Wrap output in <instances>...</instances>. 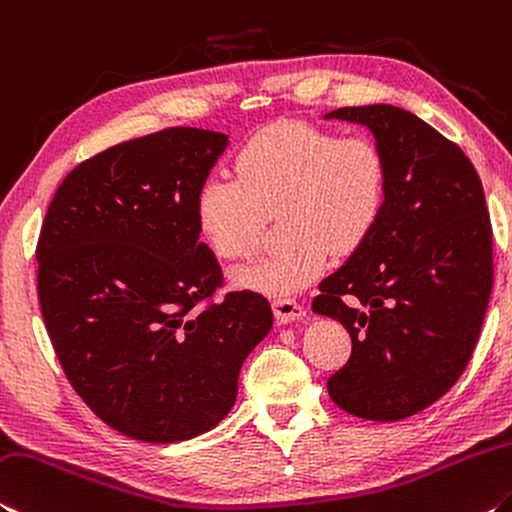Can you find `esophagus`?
<instances>
[{"label": "esophagus", "instance_id": "1", "mask_svg": "<svg viewBox=\"0 0 512 512\" xmlns=\"http://www.w3.org/2000/svg\"><path fill=\"white\" fill-rule=\"evenodd\" d=\"M272 311H274L276 320H279V322H297L306 315L304 306H301L297 299H290V297L276 299L272 304Z\"/></svg>", "mask_w": 512, "mask_h": 512}]
</instances>
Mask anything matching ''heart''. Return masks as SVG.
I'll list each match as a JSON object with an SVG mask.
<instances>
[{"label":"heart","mask_w":512,"mask_h":512,"mask_svg":"<svg viewBox=\"0 0 512 512\" xmlns=\"http://www.w3.org/2000/svg\"><path fill=\"white\" fill-rule=\"evenodd\" d=\"M236 179L208 177L195 197V222L222 261L251 254L265 217L281 211L286 247L233 272V283L270 297L311 286L331 249L347 256L365 245L388 199V165L363 133L283 122L256 133L233 161Z\"/></svg>","instance_id":"obj_1"}]
</instances>
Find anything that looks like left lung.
<instances>
[{
	"label": "left lung",
	"mask_w": 512,
	"mask_h": 512,
	"mask_svg": "<svg viewBox=\"0 0 512 512\" xmlns=\"http://www.w3.org/2000/svg\"><path fill=\"white\" fill-rule=\"evenodd\" d=\"M324 117L370 129L388 165L374 233L313 299L351 338L326 388L349 415L397 422L447 395L472 358L492 292L490 213L463 149L417 115L370 104Z\"/></svg>",
	"instance_id": "8db88e82"
}]
</instances>
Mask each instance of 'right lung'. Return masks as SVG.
I'll return each instance as SVG.
<instances>
[{"instance_id": "1", "label": "right lung", "mask_w": 512, "mask_h": 512, "mask_svg": "<svg viewBox=\"0 0 512 512\" xmlns=\"http://www.w3.org/2000/svg\"><path fill=\"white\" fill-rule=\"evenodd\" d=\"M226 145V133L172 127L108 147L67 174L40 229L38 299L58 363L133 440L167 445L220 424L272 329L258 292L213 301L222 267L199 240L195 197Z\"/></svg>"}]
</instances>
